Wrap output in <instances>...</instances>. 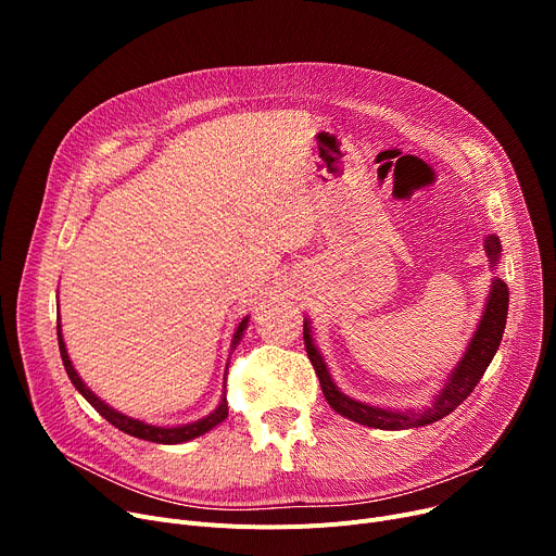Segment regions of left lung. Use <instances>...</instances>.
I'll use <instances>...</instances> for the list:
<instances>
[{
    "label": "left lung",
    "instance_id": "8db88e82",
    "mask_svg": "<svg viewBox=\"0 0 556 556\" xmlns=\"http://www.w3.org/2000/svg\"><path fill=\"white\" fill-rule=\"evenodd\" d=\"M501 250H503L501 239L495 237V233H489V237L484 239V252L491 261V268L498 263ZM507 308H509V288L503 279L495 277L491 281L489 298H486L482 317H480L478 329H476L469 346H466L462 361L448 374L440 394H437L434 401L430 403V407H424V410H405V413L388 410V407L369 405V403H363V401H356L352 396L342 394L338 390V386L333 383L323 354H319V349L315 346L308 319H304V344H306V354L311 358V365L319 378V388H323L327 403L338 415L352 419L356 424H363L369 428H381V430L419 428V426L434 424V421L444 419L446 415H451L455 407L476 390L489 363L493 361L495 352H498V346H501L505 325H507Z\"/></svg>",
    "mask_w": 556,
    "mask_h": 556
}]
</instances>
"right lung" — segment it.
I'll list each match as a JSON object with an SVG mask.
<instances>
[{
	"label": "right lung",
	"instance_id": "right-lung-1",
	"mask_svg": "<svg viewBox=\"0 0 556 556\" xmlns=\"http://www.w3.org/2000/svg\"><path fill=\"white\" fill-rule=\"evenodd\" d=\"M248 319H250V317H243L241 323H239V327H237V331H233V338H231V344H229V356H231L233 349L239 346V342H241V338H243V331L248 329ZM58 346H61V358H63V365H65V371H67V376H70V381H72L74 388L85 396V401L90 403V405L94 407V410H97L103 419H108L114 428H119V430H124L126 434L137 437V440L155 442V444H185V442H189V440H195V437H200V434H204V432H210L212 428H216L220 421L227 419V413H229V410H227L225 392H223V399H220L216 410L210 413L207 417H202V419L193 421V424H185V426H151V424H143V421H139V419L126 417V415H122V413H116L114 407H110L108 403H103L90 388H87V386L83 383V378L76 374V369H74L70 356H67V346H65L63 333H61V317H58ZM227 365H229V361H227Z\"/></svg>",
	"mask_w": 556,
	"mask_h": 556
}]
</instances>
